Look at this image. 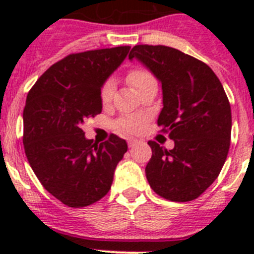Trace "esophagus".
<instances>
[{"mask_svg":"<svg viewBox=\"0 0 254 254\" xmlns=\"http://www.w3.org/2000/svg\"><path fill=\"white\" fill-rule=\"evenodd\" d=\"M127 143H128L129 147H133L134 145H137L138 140H136V138H128V140H127Z\"/></svg>","mask_w":254,"mask_h":254,"instance_id":"34e87169","label":"esophagus"}]
</instances>
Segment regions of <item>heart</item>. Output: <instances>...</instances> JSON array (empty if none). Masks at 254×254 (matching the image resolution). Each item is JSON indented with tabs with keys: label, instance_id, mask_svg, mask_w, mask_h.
Returning a JSON list of instances; mask_svg holds the SVG:
<instances>
[{
	"label": "heart",
	"instance_id": "obj_1",
	"mask_svg": "<svg viewBox=\"0 0 254 254\" xmlns=\"http://www.w3.org/2000/svg\"><path fill=\"white\" fill-rule=\"evenodd\" d=\"M151 81H156L151 72L146 68H141V67H136V68L129 69V72L127 73V82L133 87L134 90L140 91L143 86ZM114 94V82L112 78L105 80L104 84L100 87V100L103 104H109L112 102ZM146 122V118L142 114H127V116L121 117L120 120L116 122V127L120 131L128 132V133H137L143 128Z\"/></svg>",
	"mask_w": 254,
	"mask_h": 254
}]
</instances>
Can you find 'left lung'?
Instances as JSON below:
<instances>
[{
	"mask_svg": "<svg viewBox=\"0 0 254 254\" xmlns=\"http://www.w3.org/2000/svg\"><path fill=\"white\" fill-rule=\"evenodd\" d=\"M128 58H137L160 80L158 126L174 140L172 150L147 142L150 187L174 202L196 199L217 178L230 146L232 111L223 85L205 62L176 48L140 44Z\"/></svg>",
	"mask_w": 254,
	"mask_h": 254,
	"instance_id": "1",
	"label": "left lung"
}]
</instances>
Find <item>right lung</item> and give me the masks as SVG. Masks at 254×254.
<instances>
[{
	"label": "right lung",
	"mask_w": 254,
	"mask_h": 254,
	"mask_svg": "<svg viewBox=\"0 0 254 254\" xmlns=\"http://www.w3.org/2000/svg\"><path fill=\"white\" fill-rule=\"evenodd\" d=\"M131 47L71 53L52 64L26 96L22 142L31 169L52 196L85 207L109 192L127 151L117 134L105 142L85 138L81 125L102 113L100 87Z\"/></svg>",
	"instance_id": "add662e5"
}]
</instances>
